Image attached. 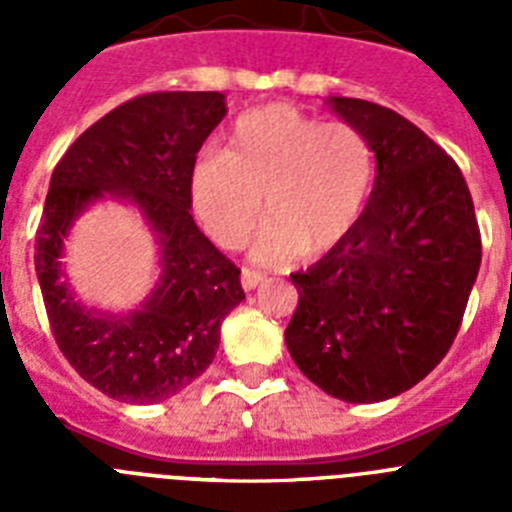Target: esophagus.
Here are the masks:
<instances>
[{
  "mask_svg": "<svg viewBox=\"0 0 512 512\" xmlns=\"http://www.w3.org/2000/svg\"><path fill=\"white\" fill-rule=\"evenodd\" d=\"M264 279H266V274H261V271H253V269H243L241 271V284H243V289H246V292H251V289L259 287Z\"/></svg>",
  "mask_w": 512,
  "mask_h": 512,
  "instance_id": "34e87169",
  "label": "esophagus"
}]
</instances>
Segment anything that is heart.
Segmentation results:
<instances>
[{"label":"heart","mask_w":512,"mask_h":512,"mask_svg":"<svg viewBox=\"0 0 512 512\" xmlns=\"http://www.w3.org/2000/svg\"><path fill=\"white\" fill-rule=\"evenodd\" d=\"M372 176V143L356 125L266 104L235 120L225 151L194 161L189 192L202 228L223 248L241 246L266 207L251 256L282 264L341 243L359 223Z\"/></svg>","instance_id":"obj_1"}]
</instances>
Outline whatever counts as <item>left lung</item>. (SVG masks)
I'll return each mask as SVG.
<instances>
[{"mask_svg": "<svg viewBox=\"0 0 512 512\" xmlns=\"http://www.w3.org/2000/svg\"><path fill=\"white\" fill-rule=\"evenodd\" d=\"M372 143L377 176L354 230L292 274L297 310L289 354L343 402L410 390L454 343L477 282L482 241L454 158L382 104L328 97Z\"/></svg>", "mask_w": 512, "mask_h": 512, "instance_id": "8db88e82", "label": "left lung"}]
</instances>
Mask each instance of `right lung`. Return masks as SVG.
<instances>
[{"label":"right lung","instance_id":"right-lung-1","mask_svg":"<svg viewBox=\"0 0 512 512\" xmlns=\"http://www.w3.org/2000/svg\"><path fill=\"white\" fill-rule=\"evenodd\" d=\"M228 107L220 92H156L120 104L63 153L35 235V271L58 348L112 400L148 405L182 392L212 364L220 325L246 300L235 269L192 217L189 176ZM104 199L141 212L159 246V274L128 313L75 300L62 253L70 228Z\"/></svg>","mask_w":512,"mask_h":512}]
</instances>
